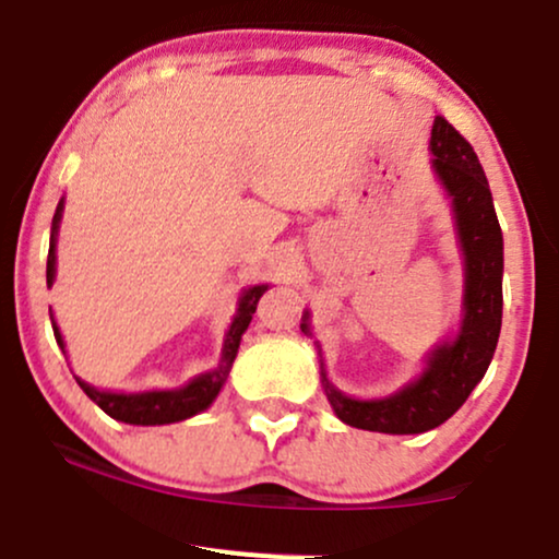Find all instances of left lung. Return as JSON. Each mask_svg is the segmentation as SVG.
<instances>
[{
    "mask_svg": "<svg viewBox=\"0 0 559 559\" xmlns=\"http://www.w3.org/2000/svg\"><path fill=\"white\" fill-rule=\"evenodd\" d=\"M432 170L452 197L456 235L465 257L462 324L454 341L427 357L416 381L384 400H354L330 384L321 365V386L332 411L346 425L389 436H414L443 425L467 400L492 362L503 321V233L495 216L492 191L473 145L438 116L432 123ZM308 330V316L302 319Z\"/></svg>",
    "mask_w": 559,
    "mask_h": 559,
    "instance_id": "obj_1",
    "label": "left lung"
}]
</instances>
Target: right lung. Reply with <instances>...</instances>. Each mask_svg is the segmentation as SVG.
<instances>
[{
	"mask_svg": "<svg viewBox=\"0 0 559 559\" xmlns=\"http://www.w3.org/2000/svg\"><path fill=\"white\" fill-rule=\"evenodd\" d=\"M61 211H64V200L59 202L53 213V227H50V248H48V270H45V278H48V289L56 278V235H59V222H61ZM267 286H248L240 297L238 313H235L233 324L227 330V341H224V352H222V365L211 373H202L197 379H191L189 384L180 389H165V392H138V394H123V392H99L86 381L78 379L83 392L105 411L107 416L118 421H127V425H173V421H183L189 416L200 414L205 411L207 405L216 400V394L222 392L224 381H227L229 368H233L235 357H238L240 348V337L251 324V316L257 311L259 297L264 295ZM53 335L56 343L64 348V341H61L59 326L53 324Z\"/></svg>",
	"mask_w": 559,
	"mask_h": 559,
	"instance_id": "obj_1",
	"label": "right lung"
}]
</instances>
